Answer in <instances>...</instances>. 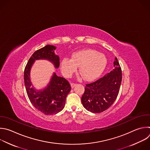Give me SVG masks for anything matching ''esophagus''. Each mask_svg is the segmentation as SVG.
I'll return each mask as SVG.
<instances>
[{"instance_id":"34e87169","label":"esophagus","mask_w":150,"mask_h":150,"mask_svg":"<svg viewBox=\"0 0 150 150\" xmlns=\"http://www.w3.org/2000/svg\"><path fill=\"white\" fill-rule=\"evenodd\" d=\"M76 83H71V87L73 88L74 87H75V86H76Z\"/></svg>"}]
</instances>
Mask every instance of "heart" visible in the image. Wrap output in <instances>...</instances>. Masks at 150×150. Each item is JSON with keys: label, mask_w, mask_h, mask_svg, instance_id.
<instances>
[{"label": "heart", "mask_w": 150, "mask_h": 150, "mask_svg": "<svg viewBox=\"0 0 150 150\" xmlns=\"http://www.w3.org/2000/svg\"><path fill=\"white\" fill-rule=\"evenodd\" d=\"M107 64L106 57L95 50L82 49L74 52L71 59L64 58L61 64V71L66 77H70L79 67V71L84 79L90 81L100 75Z\"/></svg>", "instance_id": "1"}]
</instances>
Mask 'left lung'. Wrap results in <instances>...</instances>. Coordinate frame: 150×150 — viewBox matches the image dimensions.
<instances>
[{
  "mask_svg": "<svg viewBox=\"0 0 150 150\" xmlns=\"http://www.w3.org/2000/svg\"><path fill=\"white\" fill-rule=\"evenodd\" d=\"M114 67V69L110 73L85 86L81 101L88 111L93 113L104 112L117 99L122 81V71L116 57Z\"/></svg>",
  "mask_w": 150,
  "mask_h": 150,
  "instance_id": "obj_1",
  "label": "left lung"
}]
</instances>
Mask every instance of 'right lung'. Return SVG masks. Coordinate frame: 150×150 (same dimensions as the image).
Instances as JSON below:
<instances>
[{"mask_svg":"<svg viewBox=\"0 0 150 150\" xmlns=\"http://www.w3.org/2000/svg\"><path fill=\"white\" fill-rule=\"evenodd\" d=\"M56 47L47 45L35 51L28 62L24 71V82L28 98L33 107L45 115H54L61 111L71 85L64 78L54 72L49 84L42 90L36 89L30 81V69L36 60L46 59L51 62L55 68L59 67V57L55 54Z\"/></svg>","mask_w":150,"mask_h":150,"instance_id":"add662e5","label":"right lung"}]
</instances>
